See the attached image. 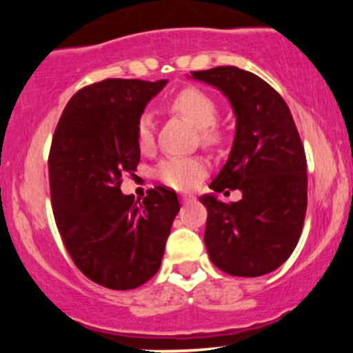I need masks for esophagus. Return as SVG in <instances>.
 Returning a JSON list of instances; mask_svg holds the SVG:
<instances>
[{"label": "esophagus", "instance_id": "1", "mask_svg": "<svg viewBox=\"0 0 353 353\" xmlns=\"http://www.w3.org/2000/svg\"><path fill=\"white\" fill-rule=\"evenodd\" d=\"M181 202L182 204H190V202H196V196H192V194H182Z\"/></svg>", "mask_w": 353, "mask_h": 353}]
</instances>
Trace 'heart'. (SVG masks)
<instances>
[{
  "label": "heart",
  "instance_id": "1",
  "mask_svg": "<svg viewBox=\"0 0 353 353\" xmlns=\"http://www.w3.org/2000/svg\"><path fill=\"white\" fill-rule=\"evenodd\" d=\"M171 111L182 114L199 128L202 144L214 145L221 141L222 132L217 128L219 106L216 99L199 88H184L169 99ZM136 141L143 152L152 151L156 143V123L151 112H143L136 124ZM208 171L205 161L197 156H169L156 168V177L172 189H190Z\"/></svg>",
  "mask_w": 353,
  "mask_h": 353
}]
</instances>
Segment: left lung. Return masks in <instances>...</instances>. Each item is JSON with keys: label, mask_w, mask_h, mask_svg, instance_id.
Here are the masks:
<instances>
[{"label": "left lung", "mask_w": 353, "mask_h": 353, "mask_svg": "<svg viewBox=\"0 0 353 353\" xmlns=\"http://www.w3.org/2000/svg\"><path fill=\"white\" fill-rule=\"evenodd\" d=\"M190 74L221 89L236 112L232 149L210 189H239L242 199H199L210 261L237 277L272 272L294 252L305 219L307 159L297 125L282 96L252 72L217 66Z\"/></svg>", "instance_id": "obj_1"}]
</instances>
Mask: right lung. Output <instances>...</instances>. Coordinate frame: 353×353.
<instances>
[{
  "instance_id": "1",
  "label": "right lung",
  "mask_w": 353,
  "mask_h": 353,
  "mask_svg": "<svg viewBox=\"0 0 353 353\" xmlns=\"http://www.w3.org/2000/svg\"><path fill=\"white\" fill-rule=\"evenodd\" d=\"M104 79L79 89L64 108L50 149L56 225L76 267L99 285L129 290L156 275L181 205L164 185L143 202L121 192L123 174L141 159L136 124L165 86Z\"/></svg>"
}]
</instances>
